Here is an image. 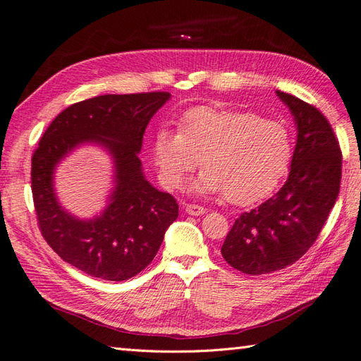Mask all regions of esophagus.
Listing matches in <instances>:
<instances>
[{
    "instance_id": "1",
    "label": "esophagus",
    "mask_w": 361,
    "mask_h": 361,
    "mask_svg": "<svg viewBox=\"0 0 361 361\" xmlns=\"http://www.w3.org/2000/svg\"><path fill=\"white\" fill-rule=\"evenodd\" d=\"M185 211H187L188 215H192V216H199L206 212L204 207L199 206V204H187L185 206Z\"/></svg>"
}]
</instances>
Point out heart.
I'll return each mask as SVG.
<instances>
[{"mask_svg": "<svg viewBox=\"0 0 361 361\" xmlns=\"http://www.w3.org/2000/svg\"><path fill=\"white\" fill-rule=\"evenodd\" d=\"M292 158L286 126L256 113L200 106L190 110L179 133L161 129L154 159L164 183L180 187L202 159L194 194H226L238 204L265 199L285 176Z\"/></svg>", "mask_w": 361, "mask_h": 361, "instance_id": "heart-1", "label": "heart"}]
</instances>
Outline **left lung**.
<instances>
[{"label":"left lung","mask_w":361,"mask_h":361,"mask_svg":"<svg viewBox=\"0 0 361 361\" xmlns=\"http://www.w3.org/2000/svg\"><path fill=\"white\" fill-rule=\"evenodd\" d=\"M277 96L297 125L288 180L236 218L221 247L228 265L251 276L295 264L319 236L341 190L342 154L329 120L298 97L280 90Z\"/></svg>","instance_id":"8db88e82"}]
</instances>
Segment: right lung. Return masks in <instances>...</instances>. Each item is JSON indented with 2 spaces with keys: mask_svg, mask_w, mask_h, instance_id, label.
<instances>
[{
  "mask_svg": "<svg viewBox=\"0 0 361 361\" xmlns=\"http://www.w3.org/2000/svg\"><path fill=\"white\" fill-rule=\"evenodd\" d=\"M167 92L104 94L63 110L31 158V191L45 241L72 267L102 280L122 281L143 271L179 215L176 199L145 178L138 154L145 130ZM97 144L114 159L115 187L106 209L81 221L59 204L53 173L76 147Z\"/></svg>",
  "mask_w": 361,
  "mask_h": 361,
  "instance_id": "obj_1",
  "label": "right lung"
}]
</instances>
